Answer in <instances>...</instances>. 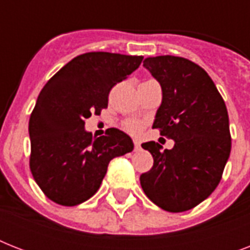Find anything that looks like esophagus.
Segmentation results:
<instances>
[{
	"label": "esophagus",
	"mask_w": 250,
	"mask_h": 250,
	"mask_svg": "<svg viewBox=\"0 0 250 250\" xmlns=\"http://www.w3.org/2000/svg\"><path fill=\"white\" fill-rule=\"evenodd\" d=\"M140 148H141V146H140V141H139V140H133V149H135V150H136V152H137V150H140Z\"/></svg>",
	"instance_id": "34e87169"
}]
</instances>
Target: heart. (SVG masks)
<instances>
[{"label":"heart","instance_id":"1","mask_svg":"<svg viewBox=\"0 0 250 250\" xmlns=\"http://www.w3.org/2000/svg\"><path fill=\"white\" fill-rule=\"evenodd\" d=\"M144 125L145 122L139 121V119H128V121L123 122V128L132 135H139L144 128Z\"/></svg>","mask_w":250,"mask_h":250}]
</instances>
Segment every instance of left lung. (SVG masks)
Instances as JSON below:
<instances>
[{
  "mask_svg": "<svg viewBox=\"0 0 250 250\" xmlns=\"http://www.w3.org/2000/svg\"><path fill=\"white\" fill-rule=\"evenodd\" d=\"M143 64L164 94L153 128L175 145L171 150H161L154 141L141 145L154 160L141 174V187L161 209L182 213L201 204L221 182L231 152L229 113L211 78L192 61L160 56Z\"/></svg>",
  "mask_w": 250,
  "mask_h": 250,
  "instance_id": "obj_1",
  "label": "left lung"
}]
</instances>
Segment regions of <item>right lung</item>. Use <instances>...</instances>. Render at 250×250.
Returning <instances> with one entry per match:
<instances>
[{
	"instance_id": "1",
	"label": "right lung",
	"mask_w": 250,
	"mask_h": 250,
	"mask_svg": "<svg viewBox=\"0 0 250 250\" xmlns=\"http://www.w3.org/2000/svg\"><path fill=\"white\" fill-rule=\"evenodd\" d=\"M143 58L84 53L41 89L29 118V168L49 200L63 206L86 201L101 186L110 161L132 152V140L125 132L109 128L96 139L84 125L107 107L111 88L139 68Z\"/></svg>"
}]
</instances>
